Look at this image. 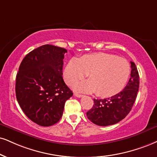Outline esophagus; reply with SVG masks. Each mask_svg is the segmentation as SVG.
I'll list each match as a JSON object with an SVG mask.
<instances>
[{"instance_id": "1", "label": "esophagus", "mask_w": 157, "mask_h": 157, "mask_svg": "<svg viewBox=\"0 0 157 157\" xmlns=\"http://www.w3.org/2000/svg\"><path fill=\"white\" fill-rule=\"evenodd\" d=\"M74 95L75 97H77V98H82V97H83L82 94H78V93H75Z\"/></svg>"}]
</instances>
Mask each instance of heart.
<instances>
[{"label": "heart", "mask_w": 157, "mask_h": 157, "mask_svg": "<svg viewBox=\"0 0 157 157\" xmlns=\"http://www.w3.org/2000/svg\"><path fill=\"white\" fill-rule=\"evenodd\" d=\"M86 73L90 80L77 84L75 90L87 93L96 92L98 96L107 98L123 90L130 74V67L126 59L117 55L96 53L71 59L64 76L67 84L72 85L84 78Z\"/></svg>", "instance_id": "b5f03b06"}]
</instances>
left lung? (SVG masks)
<instances>
[{
  "mask_svg": "<svg viewBox=\"0 0 157 157\" xmlns=\"http://www.w3.org/2000/svg\"><path fill=\"white\" fill-rule=\"evenodd\" d=\"M131 63V73L127 86L115 95L105 99H94V105L86 112L89 119L98 126L115 124L127 117L132 109L139 90V74L136 65Z\"/></svg>",
  "mask_w": 157,
  "mask_h": 157,
  "instance_id": "1",
  "label": "left lung"
}]
</instances>
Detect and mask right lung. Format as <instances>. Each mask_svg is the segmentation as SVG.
<instances>
[{"mask_svg":"<svg viewBox=\"0 0 157 157\" xmlns=\"http://www.w3.org/2000/svg\"><path fill=\"white\" fill-rule=\"evenodd\" d=\"M67 50L49 44L25 56L16 77V97L25 115L43 127L55 124L63 116L73 92L64 82V55Z\"/></svg>","mask_w":157,"mask_h":157,"instance_id":"right-lung-1","label":"right lung"}]
</instances>
